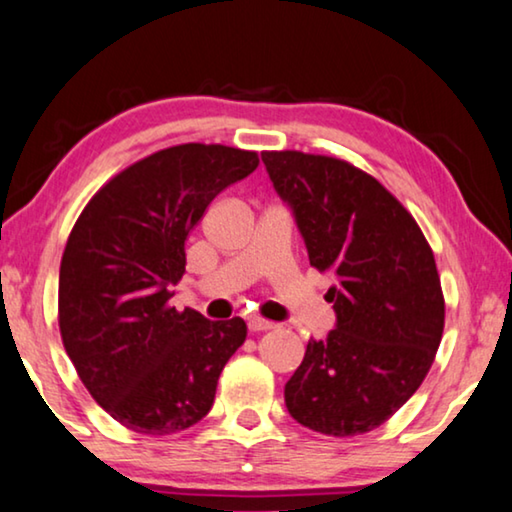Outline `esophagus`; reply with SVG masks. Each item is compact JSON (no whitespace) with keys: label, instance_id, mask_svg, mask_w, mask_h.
<instances>
[{"label":"esophagus","instance_id":"1","mask_svg":"<svg viewBox=\"0 0 512 512\" xmlns=\"http://www.w3.org/2000/svg\"><path fill=\"white\" fill-rule=\"evenodd\" d=\"M277 325L270 320H263V318H251L249 320V332L256 334V332H270V329H274Z\"/></svg>","mask_w":512,"mask_h":512}]
</instances>
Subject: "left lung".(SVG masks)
<instances>
[{"label":"left lung","instance_id":"obj_1","mask_svg":"<svg viewBox=\"0 0 512 512\" xmlns=\"http://www.w3.org/2000/svg\"><path fill=\"white\" fill-rule=\"evenodd\" d=\"M263 162L311 265L336 279L327 290L336 329L306 345L286 407L322 435H364L412 398L435 361L444 332L435 256L403 203L350 162L300 151H265Z\"/></svg>","mask_w":512,"mask_h":512}]
</instances>
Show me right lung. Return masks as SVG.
<instances>
[{
    "instance_id": "add662e5",
    "label": "right lung",
    "mask_w": 512,
    "mask_h": 512,
    "mask_svg": "<svg viewBox=\"0 0 512 512\" xmlns=\"http://www.w3.org/2000/svg\"><path fill=\"white\" fill-rule=\"evenodd\" d=\"M258 153L180 144L107 180L68 235L59 270L61 341L93 400L139 435H174L210 412L242 318L176 311L185 240Z\"/></svg>"
}]
</instances>
